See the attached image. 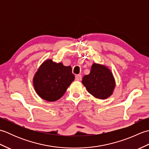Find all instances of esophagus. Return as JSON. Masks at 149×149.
Instances as JSON below:
<instances>
[{
    "label": "esophagus",
    "instance_id": "34e87169",
    "mask_svg": "<svg viewBox=\"0 0 149 149\" xmlns=\"http://www.w3.org/2000/svg\"><path fill=\"white\" fill-rule=\"evenodd\" d=\"M81 79H82V76L81 75H75V80H76V81H79L81 80Z\"/></svg>",
    "mask_w": 149,
    "mask_h": 149
}]
</instances>
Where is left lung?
Masks as SVG:
<instances>
[{"instance_id": "obj_1", "label": "left lung", "mask_w": 149, "mask_h": 149, "mask_svg": "<svg viewBox=\"0 0 149 149\" xmlns=\"http://www.w3.org/2000/svg\"><path fill=\"white\" fill-rule=\"evenodd\" d=\"M82 83L91 95L99 99H106L111 95L116 86L111 70L97 63L92 65L90 73L84 75Z\"/></svg>"}]
</instances>
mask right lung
Here are the masks:
<instances>
[{"label":"right lung","instance_id":"1","mask_svg":"<svg viewBox=\"0 0 149 149\" xmlns=\"http://www.w3.org/2000/svg\"><path fill=\"white\" fill-rule=\"evenodd\" d=\"M70 66L46 59L34 75L33 83L36 93L49 102L59 99L74 81Z\"/></svg>","mask_w":149,"mask_h":149}]
</instances>
